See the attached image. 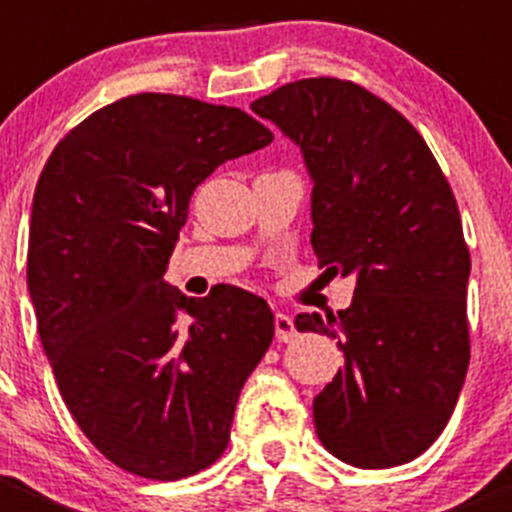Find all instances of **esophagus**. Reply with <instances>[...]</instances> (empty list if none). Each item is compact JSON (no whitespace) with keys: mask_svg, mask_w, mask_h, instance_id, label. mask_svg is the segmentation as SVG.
I'll return each instance as SVG.
<instances>
[{"mask_svg":"<svg viewBox=\"0 0 512 512\" xmlns=\"http://www.w3.org/2000/svg\"><path fill=\"white\" fill-rule=\"evenodd\" d=\"M275 337L277 342H294V337H297V329H294V322L292 317H287V314H277L275 317Z\"/></svg>","mask_w":512,"mask_h":512,"instance_id":"1","label":"esophagus"}]
</instances>
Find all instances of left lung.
<instances>
[{
    "label": "left lung",
    "instance_id": "left-lung-1",
    "mask_svg": "<svg viewBox=\"0 0 512 512\" xmlns=\"http://www.w3.org/2000/svg\"><path fill=\"white\" fill-rule=\"evenodd\" d=\"M252 111L302 148L319 267L356 275L352 307L294 319L344 352L314 399L319 441L356 468L414 461L446 428L471 359V255L451 185L421 133L354 81H292Z\"/></svg>",
    "mask_w": 512,
    "mask_h": 512
}]
</instances>
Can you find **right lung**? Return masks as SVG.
Listing matches in <instances>:
<instances>
[{
	"instance_id": "right-lung-1",
	"label": "right lung",
	"mask_w": 512,
	"mask_h": 512,
	"mask_svg": "<svg viewBox=\"0 0 512 512\" xmlns=\"http://www.w3.org/2000/svg\"><path fill=\"white\" fill-rule=\"evenodd\" d=\"M272 138L240 108L136 94L71 128L41 170L27 257L41 347L81 431L133 476L218 461L275 337L257 294L218 285L195 299L163 280L195 188Z\"/></svg>"
}]
</instances>
